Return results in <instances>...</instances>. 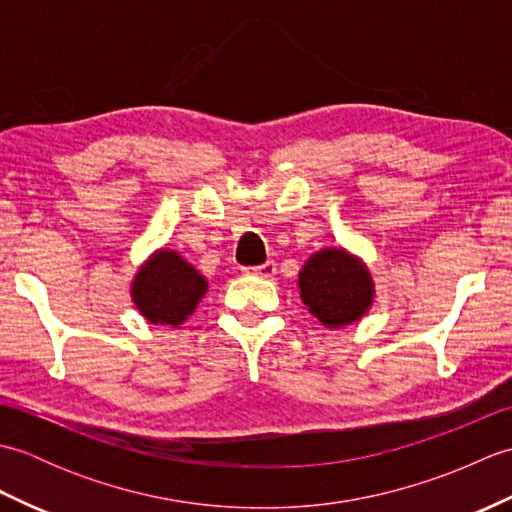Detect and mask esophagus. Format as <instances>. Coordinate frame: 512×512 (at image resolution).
<instances>
[{
  "instance_id": "1",
  "label": "esophagus",
  "mask_w": 512,
  "mask_h": 512,
  "mask_svg": "<svg viewBox=\"0 0 512 512\" xmlns=\"http://www.w3.org/2000/svg\"><path fill=\"white\" fill-rule=\"evenodd\" d=\"M248 275H257V277H264V279H268V277H273L275 275V270H277V264L273 262V259H268L266 264H259V266H250V268H244Z\"/></svg>"
}]
</instances>
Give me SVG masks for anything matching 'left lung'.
<instances>
[{
    "label": "left lung",
    "mask_w": 512,
    "mask_h": 512,
    "mask_svg": "<svg viewBox=\"0 0 512 512\" xmlns=\"http://www.w3.org/2000/svg\"><path fill=\"white\" fill-rule=\"evenodd\" d=\"M299 290L303 303L325 328L358 321L374 299L367 268L341 248L314 253L299 273Z\"/></svg>",
    "instance_id": "left-lung-1"
}]
</instances>
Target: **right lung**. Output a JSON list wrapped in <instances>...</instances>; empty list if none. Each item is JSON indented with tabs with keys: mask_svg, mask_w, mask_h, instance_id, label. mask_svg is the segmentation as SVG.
<instances>
[{
	"mask_svg": "<svg viewBox=\"0 0 512 512\" xmlns=\"http://www.w3.org/2000/svg\"><path fill=\"white\" fill-rule=\"evenodd\" d=\"M204 292L206 279L198 270L173 250H158L138 270L132 299L149 323L180 325L193 314Z\"/></svg>",
	"mask_w": 512,
	"mask_h": 512,
	"instance_id": "add662e5",
	"label": "right lung"
}]
</instances>
